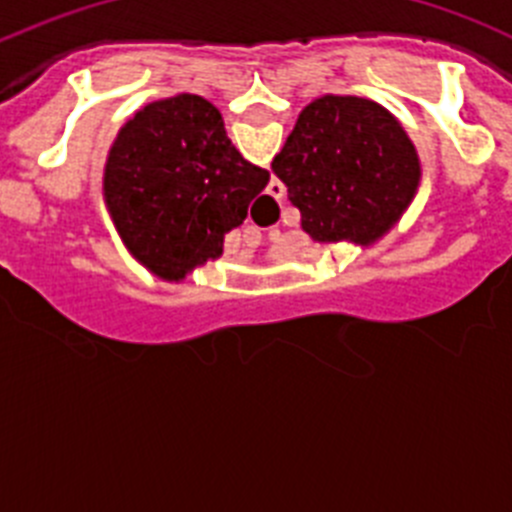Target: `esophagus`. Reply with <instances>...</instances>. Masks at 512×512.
Returning a JSON list of instances; mask_svg holds the SVG:
<instances>
[{
	"mask_svg": "<svg viewBox=\"0 0 512 512\" xmlns=\"http://www.w3.org/2000/svg\"><path fill=\"white\" fill-rule=\"evenodd\" d=\"M284 192H287V189H284L282 182H271L269 184V194H271V197H274V200H282Z\"/></svg>",
	"mask_w": 512,
	"mask_h": 512,
	"instance_id": "1",
	"label": "esophagus"
}]
</instances>
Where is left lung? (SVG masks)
Returning a JSON list of instances; mask_svg holds the SVG:
<instances>
[{"mask_svg": "<svg viewBox=\"0 0 512 512\" xmlns=\"http://www.w3.org/2000/svg\"><path fill=\"white\" fill-rule=\"evenodd\" d=\"M320 243H372L400 220L420 182L415 146L400 122L364 97L325 94L300 112L271 161Z\"/></svg>", "mask_w": 512, "mask_h": 512, "instance_id": "8db88e82", "label": "left lung"}]
</instances>
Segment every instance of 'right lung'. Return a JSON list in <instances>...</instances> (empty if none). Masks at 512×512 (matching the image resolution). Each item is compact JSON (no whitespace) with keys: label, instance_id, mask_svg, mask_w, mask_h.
Segmentation results:
<instances>
[{"label":"right lung","instance_id":"right-lung-1","mask_svg":"<svg viewBox=\"0 0 512 512\" xmlns=\"http://www.w3.org/2000/svg\"><path fill=\"white\" fill-rule=\"evenodd\" d=\"M266 184L269 171L235 151L217 107L176 94L146 104L117 133L104 200L135 259L179 282L223 253L225 233Z\"/></svg>","mask_w":512,"mask_h":512}]
</instances>
